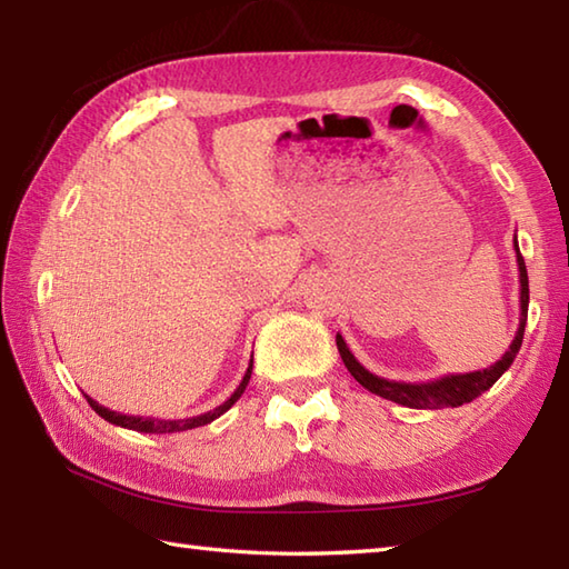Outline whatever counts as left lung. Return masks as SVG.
I'll return each mask as SVG.
<instances>
[{"mask_svg":"<svg viewBox=\"0 0 569 569\" xmlns=\"http://www.w3.org/2000/svg\"><path fill=\"white\" fill-rule=\"evenodd\" d=\"M513 247H516V261H518V281H521V318H518V332L513 337L509 352H506L497 365H491L489 369H481V371H469V373H447V377L422 381V383L389 381L361 367L359 359L349 352L345 337L337 335V349H340V357L345 361V367L349 369V373H352V377L371 393H377L386 398V401H393L406 408H445V406L457 408L462 403H471L475 398L489 391L491 386L501 379V373L513 365L518 349L523 345V332H526V320H528V300H530L528 271H526V261L521 257V249H518V241H513Z\"/></svg>","mask_w":569,"mask_h":569,"instance_id":"obj_1","label":"left lung"}]
</instances>
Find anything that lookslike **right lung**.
<instances>
[{
    "label": "right lung",
    "instance_id": "right-lung-1",
    "mask_svg": "<svg viewBox=\"0 0 569 569\" xmlns=\"http://www.w3.org/2000/svg\"><path fill=\"white\" fill-rule=\"evenodd\" d=\"M251 367H253V355H251V359H249V369H247V373H244V379H241V383L237 386L234 393L229 396L222 406H217V408L208 410V413H200V416H192V418L161 420V418H147V416H124V413H117V410H110V408L100 406L98 401H92L90 396H84V398H88V403L92 406L94 413L102 416L107 422H112V426L127 428V430H137V432H156V435H161V432H183V430H192V428L208 426V422H212L214 418H220L222 413H227V410L239 401V396L244 393L247 383H249V379H251Z\"/></svg>",
    "mask_w": 569,
    "mask_h": 569
}]
</instances>
